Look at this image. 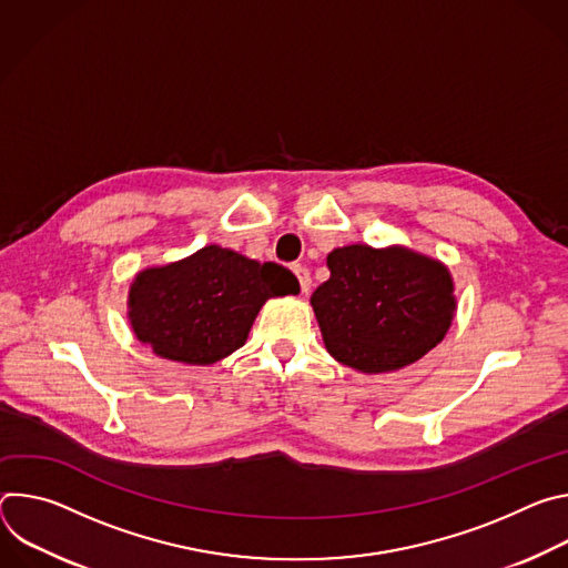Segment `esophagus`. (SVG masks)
I'll return each mask as SVG.
<instances>
[{"instance_id":"34e87169","label":"esophagus","mask_w":568,"mask_h":568,"mask_svg":"<svg viewBox=\"0 0 568 568\" xmlns=\"http://www.w3.org/2000/svg\"><path fill=\"white\" fill-rule=\"evenodd\" d=\"M292 272L296 274V278H298V285H301V292H310V285H312V278H310V272H307V267L305 265H294L292 267Z\"/></svg>"}]
</instances>
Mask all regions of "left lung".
<instances>
[{"label":"left lung","instance_id":"left-lung-1","mask_svg":"<svg viewBox=\"0 0 568 568\" xmlns=\"http://www.w3.org/2000/svg\"><path fill=\"white\" fill-rule=\"evenodd\" d=\"M331 278L310 298L328 353L362 373H388L427 355L454 316L445 265L409 250L351 245L328 254Z\"/></svg>","mask_w":568,"mask_h":568}]
</instances>
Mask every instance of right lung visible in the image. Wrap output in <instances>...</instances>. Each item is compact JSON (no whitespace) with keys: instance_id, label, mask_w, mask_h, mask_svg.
<instances>
[{"instance_id":"obj_1","label":"right lung","mask_w":568,"mask_h":568,"mask_svg":"<svg viewBox=\"0 0 568 568\" xmlns=\"http://www.w3.org/2000/svg\"><path fill=\"white\" fill-rule=\"evenodd\" d=\"M296 292L298 281L283 265L209 245L180 263L143 270L130 290V321L159 357L206 366L245 344L270 296Z\"/></svg>"}]
</instances>
